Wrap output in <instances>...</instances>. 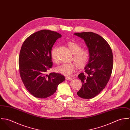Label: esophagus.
Listing matches in <instances>:
<instances>
[{
    "mask_svg": "<svg viewBox=\"0 0 130 130\" xmlns=\"http://www.w3.org/2000/svg\"><path fill=\"white\" fill-rule=\"evenodd\" d=\"M66 79L68 80H73V78L67 76V77H66Z\"/></svg>",
    "mask_w": 130,
    "mask_h": 130,
    "instance_id": "1",
    "label": "esophagus"
}]
</instances>
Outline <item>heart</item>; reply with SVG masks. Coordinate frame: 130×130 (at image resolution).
I'll return each instance as SVG.
<instances>
[{
	"instance_id": "b5f03b06",
	"label": "heart",
	"mask_w": 130,
	"mask_h": 130,
	"mask_svg": "<svg viewBox=\"0 0 130 130\" xmlns=\"http://www.w3.org/2000/svg\"><path fill=\"white\" fill-rule=\"evenodd\" d=\"M68 45L72 52L74 54L73 59L76 65L80 68L84 67L88 63L90 59V54L88 51L82 50L81 46L77 43L73 41H70L68 43ZM57 47H54L51 52V56L53 60L56 62H58V59L56 55ZM56 71L65 76L72 75L76 70V66L74 63H66L56 68Z\"/></svg>"
}]
</instances>
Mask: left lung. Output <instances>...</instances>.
<instances>
[{
    "label": "left lung",
    "instance_id": "left-lung-1",
    "mask_svg": "<svg viewBox=\"0 0 130 130\" xmlns=\"http://www.w3.org/2000/svg\"><path fill=\"white\" fill-rule=\"evenodd\" d=\"M74 35L84 39L90 54L88 63L85 68L86 74L78 75L83 84L77 94L90 99L101 93L110 79L113 67L112 53L106 40L96 34L84 32Z\"/></svg>",
    "mask_w": 130,
    "mask_h": 130
}]
</instances>
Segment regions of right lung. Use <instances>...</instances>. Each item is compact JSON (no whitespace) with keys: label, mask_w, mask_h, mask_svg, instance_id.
<instances>
[{"label":"right lung","mask_w":130,"mask_h":130,"mask_svg":"<svg viewBox=\"0 0 130 130\" xmlns=\"http://www.w3.org/2000/svg\"><path fill=\"white\" fill-rule=\"evenodd\" d=\"M61 37L55 31L41 30L31 35L22 45L19 56L20 75L26 89L35 97L51 96L65 80L60 74L46 73L53 66L52 47Z\"/></svg>","instance_id":"1"}]
</instances>
